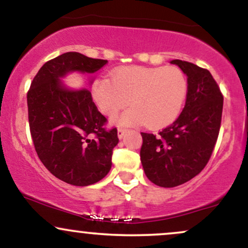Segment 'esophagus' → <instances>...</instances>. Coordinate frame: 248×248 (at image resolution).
Returning <instances> with one entry per match:
<instances>
[{"label": "esophagus", "instance_id": "1", "mask_svg": "<svg viewBox=\"0 0 248 248\" xmlns=\"http://www.w3.org/2000/svg\"><path fill=\"white\" fill-rule=\"evenodd\" d=\"M126 133H127V129H124V128H119V129H118V138L121 140V139L124 138V134H126Z\"/></svg>", "mask_w": 248, "mask_h": 248}]
</instances>
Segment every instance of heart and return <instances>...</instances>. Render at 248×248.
I'll use <instances>...</instances> for the list:
<instances>
[{"mask_svg":"<svg viewBox=\"0 0 248 248\" xmlns=\"http://www.w3.org/2000/svg\"><path fill=\"white\" fill-rule=\"evenodd\" d=\"M187 94L186 77L173 66H127L110 73V80L96 79L92 96L102 114L114 116L129 102L116 122L146 124L161 129L171 124L181 114Z\"/></svg>","mask_w":248,"mask_h":248,"instance_id":"b5f03b06","label":"heart"}]
</instances>
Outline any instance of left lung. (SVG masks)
I'll return each instance as SVG.
<instances>
[{
	"label": "left lung",
	"instance_id": "1",
	"mask_svg": "<svg viewBox=\"0 0 248 248\" xmlns=\"http://www.w3.org/2000/svg\"><path fill=\"white\" fill-rule=\"evenodd\" d=\"M170 62L187 77L186 106L158 135L141 133L144 173L162 187L181 186L204 169L217 142L223 113V95L209 71L179 59Z\"/></svg>",
	"mask_w": 248,
	"mask_h": 248
}]
</instances>
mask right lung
Instances as JSON below:
<instances>
[{
  "label": "right lung",
  "mask_w": 248,
  "mask_h": 248,
  "mask_svg": "<svg viewBox=\"0 0 248 248\" xmlns=\"http://www.w3.org/2000/svg\"><path fill=\"white\" fill-rule=\"evenodd\" d=\"M106 64L79 52L62 53L43 65L28 92L37 155L53 176L72 186H91L109 172L119 139L116 128L105 129L107 120L90 91L73 90L62 79L73 72L93 75Z\"/></svg>",
  "instance_id": "add662e5"
}]
</instances>
